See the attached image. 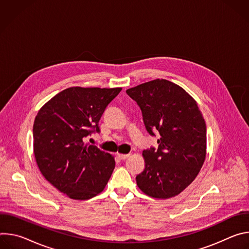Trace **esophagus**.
<instances>
[{"label":"esophagus","mask_w":249,"mask_h":249,"mask_svg":"<svg viewBox=\"0 0 249 249\" xmlns=\"http://www.w3.org/2000/svg\"><path fill=\"white\" fill-rule=\"evenodd\" d=\"M117 156L121 159V160H126V159H128L129 157H130V154H117Z\"/></svg>","instance_id":"1"}]
</instances>
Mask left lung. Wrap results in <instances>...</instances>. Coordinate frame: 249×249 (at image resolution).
Masks as SVG:
<instances>
[{"label": "left lung", "mask_w": 249, "mask_h": 249, "mask_svg": "<svg viewBox=\"0 0 249 249\" xmlns=\"http://www.w3.org/2000/svg\"><path fill=\"white\" fill-rule=\"evenodd\" d=\"M126 92L140 106L149 134H160L159 148L143 151L145 169L136 176L138 187L158 199L178 195L196 178L206 159V123L197 102L163 79Z\"/></svg>", "instance_id": "1"}]
</instances>
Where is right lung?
Wrapping results in <instances>:
<instances>
[{
	"label": "right lung",
	"mask_w": 249,
	"mask_h": 249,
	"mask_svg": "<svg viewBox=\"0 0 249 249\" xmlns=\"http://www.w3.org/2000/svg\"><path fill=\"white\" fill-rule=\"evenodd\" d=\"M121 88H69L46 102L33 124V152L45 179L71 199L88 200L105 188L114 158L85 138L99 133L98 121Z\"/></svg>",
	"instance_id": "add662e5"
}]
</instances>
